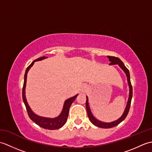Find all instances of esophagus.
<instances>
[{
	"mask_svg": "<svg viewBox=\"0 0 152 152\" xmlns=\"http://www.w3.org/2000/svg\"><path fill=\"white\" fill-rule=\"evenodd\" d=\"M87 89H88V87H87L86 85H83L82 87V91L83 92H86L87 91Z\"/></svg>",
	"mask_w": 152,
	"mask_h": 152,
	"instance_id": "34e87169",
	"label": "esophagus"
}]
</instances>
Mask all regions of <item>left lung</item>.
Returning <instances> with one entry per match:
<instances>
[{
  "label": "left lung",
  "mask_w": 152,
  "mask_h": 152,
  "mask_svg": "<svg viewBox=\"0 0 152 152\" xmlns=\"http://www.w3.org/2000/svg\"><path fill=\"white\" fill-rule=\"evenodd\" d=\"M108 58L109 59V61L110 62L109 64L110 65H113V64H118L119 67L124 71V72L126 74V76H127V82H128V85H129V99H128V101H127V106H126L125 111L124 112V114L119 118L117 120H115L114 121H112L110 123H105V122H102L96 119L93 115L92 114L91 110H90L89 106V102H88V97L86 96V110H87V113H88V115L89 117V120L91 121V122L93 125H95V126L100 128H104V129H109V128H112L114 127L115 126L118 125V124H120L121 121H123L125 119V118L127 117V115L129 113V108L131 106V99H132V96H133V88H132V85L131 83V80H130V74H129V71L127 69L124 63L119 59L118 57H113V56H107Z\"/></svg>",
  "instance_id": "8db88e82"
}]
</instances>
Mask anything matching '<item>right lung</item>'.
I'll return each mask as SVG.
<instances>
[{
  "label": "right lung",
  "mask_w": 152,
  "mask_h": 152,
  "mask_svg": "<svg viewBox=\"0 0 152 152\" xmlns=\"http://www.w3.org/2000/svg\"><path fill=\"white\" fill-rule=\"evenodd\" d=\"M47 57H42L38 58V59L34 60V61L32 62V63L28 66L26 70H25V76H24V83H23V90H22V97H23V101L24 104L25 105V107H26L27 111L28 113V115L29 116L31 120H33L35 124H37L38 125H39L40 127H42L44 129H50V130H55V129H60L65 124V123L67 120L68 115H69V109L72 103L75 101L76 98L78 95H76L75 96H72V97L66 100L65 102L64 103L63 108L61 113L58 115L57 117L54 118H46V117H42V116H39L37 115L36 114L32 111L29 105H28V102L27 101L26 96H25V87H26V82H27V73L28 71L29 70L31 67L33 65L34 62L38 61L43 60L44 59H46Z\"/></svg>",
  "instance_id": "1"
}]
</instances>
